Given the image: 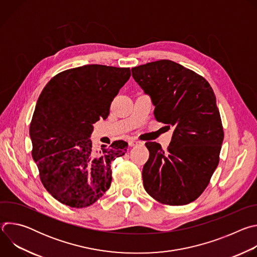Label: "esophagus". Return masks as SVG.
Segmentation results:
<instances>
[{
    "instance_id": "esophagus-1",
    "label": "esophagus",
    "mask_w": 257,
    "mask_h": 257,
    "mask_svg": "<svg viewBox=\"0 0 257 257\" xmlns=\"http://www.w3.org/2000/svg\"><path fill=\"white\" fill-rule=\"evenodd\" d=\"M143 144L144 143L139 140H130L129 141V145L131 146V148H133V146H137V145H143Z\"/></svg>"
}]
</instances>
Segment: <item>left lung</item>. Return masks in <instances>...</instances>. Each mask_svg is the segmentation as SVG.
<instances>
[{"mask_svg": "<svg viewBox=\"0 0 257 257\" xmlns=\"http://www.w3.org/2000/svg\"><path fill=\"white\" fill-rule=\"evenodd\" d=\"M131 70L151 96L157 121L174 128L168 151L145 143L150 159L142 170L143 186L161 203L188 204L204 191L219 161L224 130L213 90L202 76L170 60Z\"/></svg>", "mask_w": 257, "mask_h": 257, "instance_id": "1", "label": "left lung"}]
</instances>
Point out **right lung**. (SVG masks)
Here are the masks:
<instances>
[{"label":"right lung","mask_w":257,"mask_h":257,"mask_svg":"<svg viewBox=\"0 0 257 257\" xmlns=\"http://www.w3.org/2000/svg\"><path fill=\"white\" fill-rule=\"evenodd\" d=\"M130 76L129 68L84 65L59 73L41 93L29 128L32 158L45 188L61 203L89 206L111 186V164L128 143L97 152L90 136Z\"/></svg>","instance_id":"add662e5"}]
</instances>
